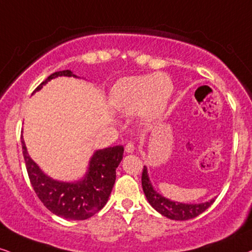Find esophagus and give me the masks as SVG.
I'll use <instances>...</instances> for the list:
<instances>
[{"label":"esophagus","mask_w":252,"mask_h":252,"mask_svg":"<svg viewBox=\"0 0 252 252\" xmlns=\"http://www.w3.org/2000/svg\"><path fill=\"white\" fill-rule=\"evenodd\" d=\"M133 151H135V146H133V143H131V142L126 143V154H132Z\"/></svg>","instance_id":"1"}]
</instances>
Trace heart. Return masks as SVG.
<instances>
[{
  "instance_id": "obj_1",
  "label": "heart",
  "mask_w": 252,
  "mask_h": 252,
  "mask_svg": "<svg viewBox=\"0 0 252 252\" xmlns=\"http://www.w3.org/2000/svg\"><path fill=\"white\" fill-rule=\"evenodd\" d=\"M173 92L171 79L163 73L128 76L117 82L111 95V103L123 114L142 110L145 117L157 119L166 108Z\"/></svg>"
}]
</instances>
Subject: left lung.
Instances as JSON below:
<instances>
[{"label":"left lung","instance_id":"1","mask_svg":"<svg viewBox=\"0 0 252 252\" xmlns=\"http://www.w3.org/2000/svg\"><path fill=\"white\" fill-rule=\"evenodd\" d=\"M142 187L149 203L154 207L156 211L160 213L161 215L166 216L167 219L177 220V221H185V220L196 218L197 215L205 212L207 208H209L212 203L215 201L214 199H212L209 201L201 203H183L167 199L154 189L149 178L148 167L146 166L143 168Z\"/></svg>","mask_w":252,"mask_h":252}]
</instances>
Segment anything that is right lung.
Segmentation results:
<instances>
[{"instance_id": "right-lung-1", "label": "right lung", "mask_w": 252, "mask_h": 252, "mask_svg": "<svg viewBox=\"0 0 252 252\" xmlns=\"http://www.w3.org/2000/svg\"><path fill=\"white\" fill-rule=\"evenodd\" d=\"M58 76H73L72 71L56 72L43 81L34 92ZM33 92V93H34ZM25 166L34 192L44 206L53 214L67 220H87L106 205L116 180V168L123 159V146L96 150L89 159L87 172L80 180L60 181L51 178L29 156L22 136Z\"/></svg>"}]
</instances>
